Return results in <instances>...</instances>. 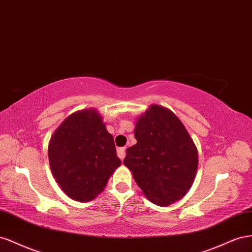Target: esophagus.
<instances>
[{
  "mask_svg": "<svg viewBox=\"0 0 252 252\" xmlns=\"http://www.w3.org/2000/svg\"><path fill=\"white\" fill-rule=\"evenodd\" d=\"M117 155H118V157L120 158L121 160L124 159V158L126 157V148H118Z\"/></svg>",
  "mask_w": 252,
  "mask_h": 252,
  "instance_id": "1",
  "label": "esophagus"
}]
</instances>
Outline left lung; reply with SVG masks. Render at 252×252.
<instances>
[{
	"mask_svg": "<svg viewBox=\"0 0 252 252\" xmlns=\"http://www.w3.org/2000/svg\"><path fill=\"white\" fill-rule=\"evenodd\" d=\"M137 143L126 149L125 166L151 203L166 207L186 195L198 166L197 149L176 115L153 104L138 118Z\"/></svg>",
	"mask_w": 252,
	"mask_h": 252,
	"instance_id": "obj_1",
	"label": "left lung"
}]
</instances>
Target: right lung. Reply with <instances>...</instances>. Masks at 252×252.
<instances>
[{
  "label": "right lung",
  "mask_w": 252,
  "mask_h": 252,
  "mask_svg": "<svg viewBox=\"0 0 252 252\" xmlns=\"http://www.w3.org/2000/svg\"><path fill=\"white\" fill-rule=\"evenodd\" d=\"M48 159L61 190L78 202L101 193L121 163L113 136L94 109L76 112L62 122L50 138Z\"/></svg>",
  "instance_id": "obj_1"
}]
</instances>
